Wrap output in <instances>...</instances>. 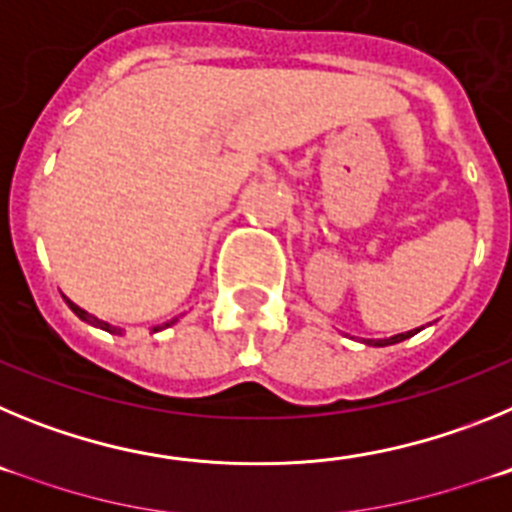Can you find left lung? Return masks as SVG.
I'll use <instances>...</instances> for the list:
<instances>
[{"mask_svg": "<svg viewBox=\"0 0 512 512\" xmlns=\"http://www.w3.org/2000/svg\"><path fill=\"white\" fill-rule=\"evenodd\" d=\"M413 336V330H408V333H397V336H392V338H384V341H364L366 346H390V343H400V341H405V338H410Z\"/></svg>", "mask_w": 512, "mask_h": 512, "instance_id": "left-lung-1", "label": "left lung"}]
</instances>
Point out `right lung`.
<instances>
[{
  "instance_id": "1",
  "label": "right lung",
  "mask_w": 512,
  "mask_h": 512,
  "mask_svg": "<svg viewBox=\"0 0 512 512\" xmlns=\"http://www.w3.org/2000/svg\"><path fill=\"white\" fill-rule=\"evenodd\" d=\"M63 300H66V305L71 307V310H74V315H79L81 320H84V323H89V325H94V328H102V330H107V333H115V336H122V328H115V325H110V323H104V320H99V318H94L92 312H87V310H81L79 305H74V302L69 300V297H63ZM176 320L179 318H174V320H169V323H164V325H156V328H153V333H158V330H164V328H169V325H174Z\"/></svg>"
}]
</instances>
